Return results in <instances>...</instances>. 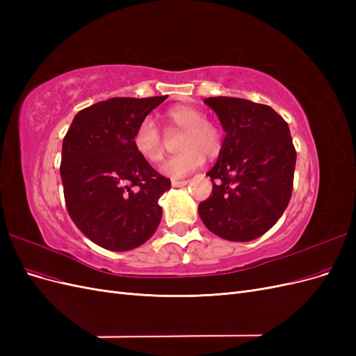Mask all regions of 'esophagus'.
<instances>
[{
  "mask_svg": "<svg viewBox=\"0 0 356 356\" xmlns=\"http://www.w3.org/2000/svg\"><path fill=\"white\" fill-rule=\"evenodd\" d=\"M187 184H188L187 179H182V181H179V179H172V187H184V186H187Z\"/></svg>",
  "mask_w": 356,
  "mask_h": 356,
  "instance_id": "obj_1",
  "label": "esophagus"
}]
</instances>
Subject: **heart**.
Listing matches in <instances>:
<instances>
[{"instance_id": "1", "label": "heart", "mask_w": 356, "mask_h": 356, "mask_svg": "<svg viewBox=\"0 0 356 356\" xmlns=\"http://www.w3.org/2000/svg\"><path fill=\"white\" fill-rule=\"evenodd\" d=\"M169 127L182 131L178 148L181 153L169 159L161 172L170 178L190 175L203 163V156L218 157L224 145L222 129L212 120L204 118L203 113L195 106L178 104L170 106L165 114ZM136 153L148 163H160L165 157V145L161 134L153 118L145 117L134 134Z\"/></svg>"}]
</instances>
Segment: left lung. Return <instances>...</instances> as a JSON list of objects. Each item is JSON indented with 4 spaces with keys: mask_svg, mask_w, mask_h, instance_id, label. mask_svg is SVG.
I'll use <instances>...</instances> for the list:
<instances>
[{
    "mask_svg": "<svg viewBox=\"0 0 356 356\" xmlns=\"http://www.w3.org/2000/svg\"><path fill=\"white\" fill-rule=\"evenodd\" d=\"M225 132L208 172L212 195L199 204L208 230L232 242L260 238L282 217L293 195L297 153L288 123L272 106L213 96L203 101Z\"/></svg>",
    "mask_w": 356,
    "mask_h": 356,
    "instance_id": "8db88e82",
    "label": "left lung"
}]
</instances>
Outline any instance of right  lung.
<instances>
[{"label": "right lung", "mask_w": 356, "mask_h": 356, "mask_svg": "<svg viewBox=\"0 0 356 356\" xmlns=\"http://www.w3.org/2000/svg\"><path fill=\"white\" fill-rule=\"evenodd\" d=\"M168 98H111L81 110L63 138L60 178L71 220L110 251L145 243L161 220L170 179L136 153V126Z\"/></svg>", "instance_id": "add662e5"}]
</instances>
